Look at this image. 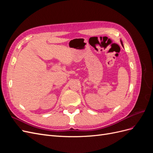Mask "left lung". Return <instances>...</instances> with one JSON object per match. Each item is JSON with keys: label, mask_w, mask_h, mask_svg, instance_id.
Instances as JSON below:
<instances>
[{"label": "left lung", "mask_w": 153, "mask_h": 153, "mask_svg": "<svg viewBox=\"0 0 153 153\" xmlns=\"http://www.w3.org/2000/svg\"><path fill=\"white\" fill-rule=\"evenodd\" d=\"M120 41H121V43L122 46H123V41H122V40L121 39V40H120Z\"/></svg>", "instance_id": "obj_1"}]
</instances>
